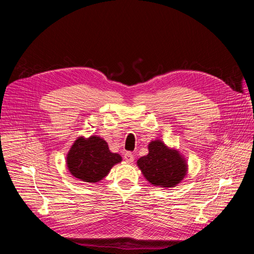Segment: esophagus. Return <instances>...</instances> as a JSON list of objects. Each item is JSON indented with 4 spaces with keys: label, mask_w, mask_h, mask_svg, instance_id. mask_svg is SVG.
Returning a JSON list of instances; mask_svg holds the SVG:
<instances>
[{
    "label": "esophagus",
    "mask_w": 254,
    "mask_h": 254,
    "mask_svg": "<svg viewBox=\"0 0 254 254\" xmlns=\"http://www.w3.org/2000/svg\"><path fill=\"white\" fill-rule=\"evenodd\" d=\"M124 159H125V161H126L127 163H132L133 160H134V157H133V155H132L131 152L127 151L125 155H124Z\"/></svg>",
    "instance_id": "esophagus-1"
}]
</instances>
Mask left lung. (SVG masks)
<instances>
[{"instance_id": "obj_1", "label": "left lung", "mask_w": 254, "mask_h": 254, "mask_svg": "<svg viewBox=\"0 0 254 254\" xmlns=\"http://www.w3.org/2000/svg\"><path fill=\"white\" fill-rule=\"evenodd\" d=\"M145 179L159 188L171 189L179 184L189 171L187 159L175 147L161 140H153L148 144V155L136 161Z\"/></svg>"}]
</instances>
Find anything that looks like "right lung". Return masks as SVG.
I'll return each mask as SVG.
<instances>
[{"label": "right lung", "mask_w": 254, "mask_h": 254, "mask_svg": "<svg viewBox=\"0 0 254 254\" xmlns=\"http://www.w3.org/2000/svg\"><path fill=\"white\" fill-rule=\"evenodd\" d=\"M122 162V157L111 152L103 137L78 136L66 155V167L70 174L83 182L96 183L108 175L111 168Z\"/></svg>", "instance_id": "right-lung-1"}]
</instances>
